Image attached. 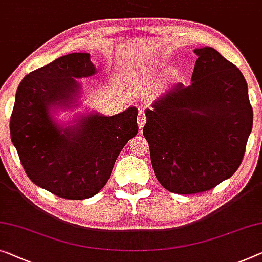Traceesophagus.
Segmentation results:
<instances>
[{
    "label": "esophagus",
    "instance_id": "34e87169",
    "mask_svg": "<svg viewBox=\"0 0 262 262\" xmlns=\"http://www.w3.org/2000/svg\"><path fill=\"white\" fill-rule=\"evenodd\" d=\"M137 123H138V125H139L140 128H142L145 125V123H146V114H145L144 111H142V110L139 111L138 118H137Z\"/></svg>",
    "mask_w": 262,
    "mask_h": 262
}]
</instances>
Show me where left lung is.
<instances>
[{
	"label": "left lung",
	"instance_id": "left-lung-1",
	"mask_svg": "<svg viewBox=\"0 0 262 262\" xmlns=\"http://www.w3.org/2000/svg\"><path fill=\"white\" fill-rule=\"evenodd\" d=\"M194 52L190 85L177 84L145 111L143 135L154 172L177 194L212 190L234 174L253 126L241 71L213 48Z\"/></svg>",
	"mask_w": 262,
	"mask_h": 262
}]
</instances>
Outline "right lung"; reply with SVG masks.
Returning a JSON list of instances; mask_svg holds the SVG:
<instances>
[{
  "label": "right lung",
  "instance_id": "1",
  "mask_svg": "<svg viewBox=\"0 0 262 262\" xmlns=\"http://www.w3.org/2000/svg\"><path fill=\"white\" fill-rule=\"evenodd\" d=\"M95 72L90 55L75 52L31 71L16 91L10 137L24 171L37 186L64 199L97 194L120 151L138 132L135 106L111 117L85 116L75 127L54 123L50 108L74 103L76 78Z\"/></svg>",
  "mask_w": 262,
  "mask_h": 262
}]
</instances>
